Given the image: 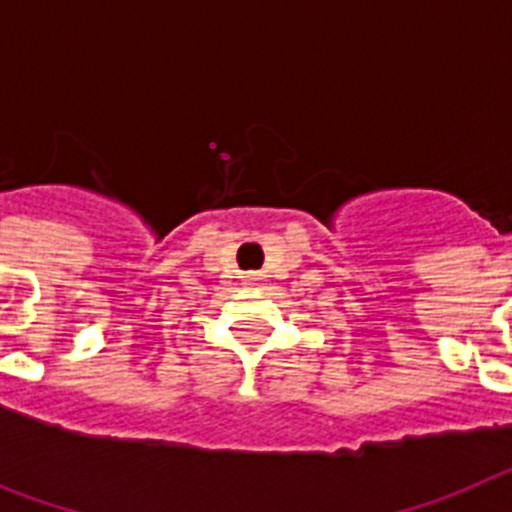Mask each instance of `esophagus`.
I'll list each match as a JSON object with an SVG mask.
<instances>
[{
	"label": "esophagus",
	"mask_w": 512,
	"mask_h": 512,
	"mask_svg": "<svg viewBox=\"0 0 512 512\" xmlns=\"http://www.w3.org/2000/svg\"><path fill=\"white\" fill-rule=\"evenodd\" d=\"M250 281H257V278H250Z\"/></svg>",
	"instance_id": "obj_1"
}]
</instances>
